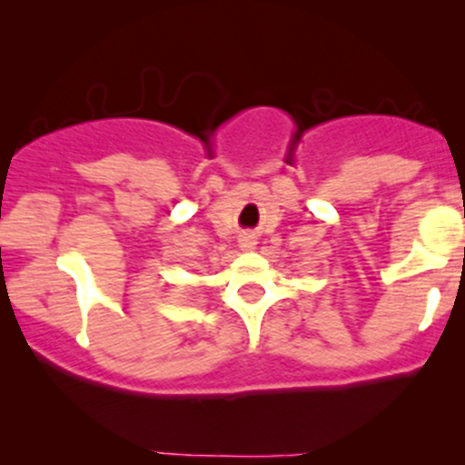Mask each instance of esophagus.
<instances>
[{
    "label": "esophagus",
    "instance_id": "obj_1",
    "mask_svg": "<svg viewBox=\"0 0 465 465\" xmlns=\"http://www.w3.org/2000/svg\"><path fill=\"white\" fill-rule=\"evenodd\" d=\"M240 244H242V247H251V244H253V242H251L249 236H244L242 240H240Z\"/></svg>",
    "mask_w": 465,
    "mask_h": 465
}]
</instances>
